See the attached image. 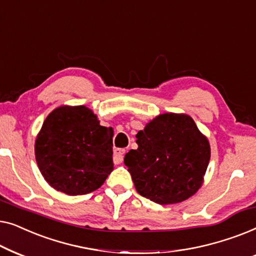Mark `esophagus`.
<instances>
[{"label": "esophagus", "instance_id": "obj_1", "mask_svg": "<svg viewBox=\"0 0 256 256\" xmlns=\"http://www.w3.org/2000/svg\"><path fill=\"white\" fill-rule=\"evenodd\" d=\"M124 152H126L124 149L115 148V149H114V162L116 163V164L122 163V160H124Z\"/></svg>", "mask_w": 256, "mask_h": 256}]
</instances>
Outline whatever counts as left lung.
Here are the masks:
<instances>
[{
	"label": "left lung",
	"instance_id": "left-lung-1",
	"mask_svg": "<svg viewBox=\"0 0 256 256\" xmlns=\"http://www.w3.org/2000/svg\"><path fill=\"white\" fill-rule=\"evenodd\" d=\"M136 138L138 148L126 154L124 164L140 194L168 205L186 200L200 188L211 148L191 116L160 114Z\"/></svg>",
	"mask_w": 256,
	"mask_h": 256
}]
</instances>
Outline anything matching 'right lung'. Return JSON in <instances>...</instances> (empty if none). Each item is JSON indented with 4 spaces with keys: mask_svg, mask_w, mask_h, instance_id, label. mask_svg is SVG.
Instances as JSON below:
<instances>
[{
    "mask_svg": "<svg viewBox=\"0 0 256 256\" xmlns=\"http://www.w3.org/2000/svg\"><path fill=\"white\" fill-rule=\"evenodd\" d=\"M44 180L68 196L86 194L114 169L113 129L85 106H60L45 118L34 143Z\"/></svg>",
    "mask_w": 256,
    "mask_h": 256,
    "instance_id": "1",
    "label": "right lung"
}]
</instances>
